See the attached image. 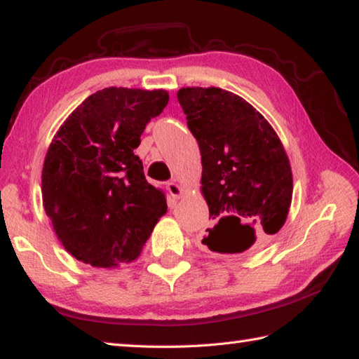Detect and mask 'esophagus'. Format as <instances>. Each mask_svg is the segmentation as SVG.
Here are the masks:
<instances>
[{
    "label": "esophagus",
    "mask_w": 359,
    "mask_h": 359,
    "mask_svg": "<svg viewBox=\"0 0 359 359\" xmlns=\"http://www.w3.org/2000/svg\"><path fill=\"white\" fill-rule=\"evenodd\" d=\"M166 189H168V193H170L172 199H179V197H182V194H184V189H182V187L179 184H175L174 180L168 182Z\"/></svg>",
    "instance_id": "34e87169"
}]
</instances>
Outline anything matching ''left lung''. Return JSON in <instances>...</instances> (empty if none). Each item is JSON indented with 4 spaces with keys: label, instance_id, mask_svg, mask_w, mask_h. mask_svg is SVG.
<instances>
[{
    "label": "left lung",
    "instance_id": "1",
    "mask_svg": "<svg viewBox=\"0 0 359 359\" xmlns=\"http://www.w3.org/2000/svg\"><path fill=\"white\" fill-rule=\"evenodd\" d=\"M177 100L202 156V193L217 253L259 248L285 224L293 177L285 149L262 114L230 90L184 88Z\"/></svg>",
    "mask_w": 359,
    "mask_h": 359
}]
</instances>
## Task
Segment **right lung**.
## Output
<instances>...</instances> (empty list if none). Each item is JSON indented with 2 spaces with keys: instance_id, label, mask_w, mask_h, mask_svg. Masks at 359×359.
<instances>
[{
  "instance_id": "1",
  "label": "right lung",
  "mask_w": 359,
  "mask_h": 359,
  "mask_svg": "<svg viewBox=\"0 0 359 359\" xmlns=\"http://www.w3.org/2000/svg\"><path fill=\"white\" fill-rule=\"evenodd\" d=\"M170 100L166 90L106 88L75 109L44 158L41 191L58 241L79 261L117 266L140 255L166 199L134 149Z\"/></svg>"
}]
</instances>
